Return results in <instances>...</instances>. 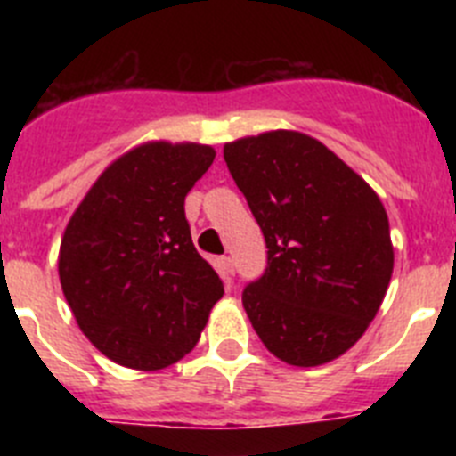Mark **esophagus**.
<instances>
[{
	"instance_id": "obj_1",
	"label": "esophagus",
	"mask_w": 456,
	"mask_h": 456,
	"mask_svg": "<svg viewBox=\"0 0 456 456\" xmlns=\"http://www.w3.org/2000/svg\"><path fill=\"white\" fill-rule=\"evenodd\" d=\"M219 265H221V269H224V272L228 273V276H232V273H235V263H232L231 256L219 257Z\"/></svg>"
}]
</instances>
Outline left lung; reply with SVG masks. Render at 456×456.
<instances>
[{
  "mask_svg": "<svg viewBox=\"0 0 456 456\" xmlns=\"http://www.w3.org/2000/svg\"><path fill=\"white\" fill-rule=\"evenodd\" d=\"M224 159L267 244L241 292L265 347L299 368L329 363L363 336L393 273L386 209L358 173L301 132L225 143Z\"/></svg>",
  "mask_w": 456,
  "mask_h": 456,
  "instance_id": "1",
  "label": "left lung"
}]
</instances>
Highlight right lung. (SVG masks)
Here are the masks:
<instances>
[{"label": "right lung", "instance_id": "add662e5", "mask_svg": "<svg viewBox=\"0 0 456 456\" xmlns=\"http://www.w3.org/2000/svg\"><path fill=\"white\" fill-rule=\"evenodd\" d=\"M215 162L199 143L118 157L75 209L59 278L84 336L114 363L162 370L191 352L224 281L200 257L184 196Z\"/></svg>", "mask_w": 456, "mask_h": 456}]
</instances>
